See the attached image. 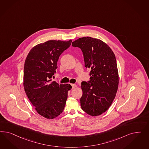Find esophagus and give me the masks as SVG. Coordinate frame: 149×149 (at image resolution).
I'll return each mask as SVG.
<instances>
[{
	"label": "esophagus",
	"instance_id": "esophagus-1",
	"mask_svg": "<svg viewBox=\"0 0 149 149\" xmlns=\"http://www.w3.org/2000/svg\"><path fill=\"white\" fill-rule=\"evenodd\" d=\"M71 85L72 86V88H74L77 87V85H75V84H71Z\"/></svg>",
	"mask_w": 149,
	"mask_h": 149
}]
</instances>
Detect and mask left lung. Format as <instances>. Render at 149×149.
<instances>
[{
  "mask_svg": "<svg viewBox=\"0 0 149 149\" xmlns=\"http://www.w3.org/2000/svg\"><path fill=\"white\" fill-rule=\"evenodd\" d=\"M72 46L81 49L85 67L90 69L89 81L81 82V108L95 116L105 112L116 96L118 74L115 56L108 45L98 39L80 38Z\"/></svg>",
  "mask_w": 149,
  "mask_h": 149,
  "instance_id": "1",
  "label": "left lung"
}]
</instances>
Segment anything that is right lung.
<instances>
[{
	"label": "right lung",
	"instance_id": "obj_1",
	"mask_svg": "<svg viewBox=\"0 0 149 149\" xmlns=\"http://www.w3.org/2000/svg\"><path fill=\"white\" fill-rule=\"evenodd\" d=\"M68 41L49 40L36 45L26 59L23 86L36 111L49 119L57 117L65 107L70 84L52 82L60 55L71 45Z\"/></svg>",
	"mask_w": 149,
	"mask_h": 149
}]
</instances>
